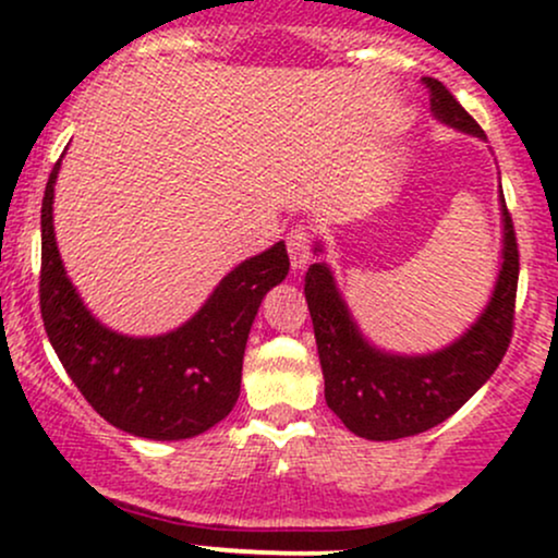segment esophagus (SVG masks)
I'll use <instances>...</instances> for the list:
<instances>
[{"mask_svg": "<svg viewBox=\"0 0 558 558\" xmlns=\"http://www.w3.org/2000/svg\"><path fill=\"white\" fill-rule=\"evenodd\" d=\"M310 230L304 226L293 228L288 233V257H291V267L293 270H304L306 262H310Z\"/></svg>", "mask_w": 558, "mask_h": 558, "instance_id": "1", "label": "esophagus"}]
</instances>
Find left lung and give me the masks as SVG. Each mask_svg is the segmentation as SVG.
I'll return each instance as SVG.
<instances>
[{
    "instance_id": "1",
    "label": "left lung",
    "mask_w": 558,
    "mask_h": 558,
    "mask_svg": "<svg viewBox=\"0 0 558 558\" xmlns=\"http://www.w3.org/2000/svg\"><path fill=\"white\" fill-rule=\"evenodd\" d=\"M430 112L440 125L485 141L483 128L466 114L440 81L425 78ZM501 262L488 304L475 323L451 343L425 354L388 351L364 336L351 315L328 262L306 270V304L315 325L317 354L325 377V401L351 433L367 440H399L420 435L462 409L496 373L511 341L520 254L511 217L506 213L501 178ZM325 243L315 241V254Z\"/></svg>"
}]
</instances>
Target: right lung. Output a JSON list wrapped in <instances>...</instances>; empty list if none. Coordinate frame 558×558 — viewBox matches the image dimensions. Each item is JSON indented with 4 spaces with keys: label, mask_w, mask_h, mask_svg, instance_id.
<instances>
[{
    "label": "right lung",
    "mask_w": 558,
    "mask_h": 558,
    "mask_svg": "<svg viewBox=\"0 0 558 558\" xmlns=\"http://www.w3.org/2000/svg\"><path fill=\"white\" fill-rule=\"evenodd\" d=\"M41 202V317L70 380L118 430L183 440L226 420L241 393L246 338L262 299L283 283L286 243L235 265L194 317L159 336H125L92 315L62 265L54 239V183Z\"/></svg>",
    "instance_id": "1"
}]
</instances>
